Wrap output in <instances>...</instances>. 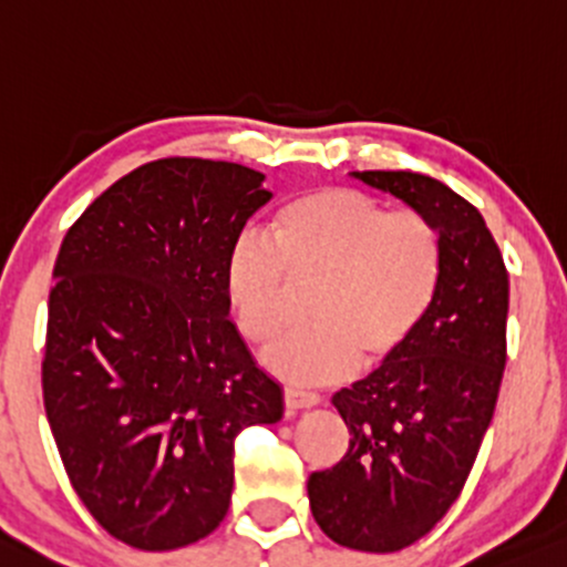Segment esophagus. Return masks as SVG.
Wrapping results in <instances>:
<instances>
[{"label":"esophagus","mask_w":567,"mask_h":567,"mask_svg":"<svg viewBox=\"0 0 567 567\" xmlns=\"http://www.w3.org/2000/svg\"><path fill=\"white\" fill-rule=\"evenodd\" d=\"M319 401L322 399L311 391H301V388H285V409H288V414L303 412V409H313Z\"/></svg>","instance_id":"1"}]
</instances>
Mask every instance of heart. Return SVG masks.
Here are the masks:
<instances>
[{"instance_id":"1","label":"heart","mask_w":567,"mask_h":567,"mask_svg":"<svg viewBox=\"0 0 567 567\" xmlns=\"http://www.w3.org/2000/svg\"><path fill=\"white\" fill-rule=\"evenodd\" d=\"M441 282L439 231L417 210H388L353 187L298 195L275 218V240L243 235L224 264L227 298L243 336H277L311 288V327L261 353L279 378L338 383L361 364H391L425 322Z\"/></svg>"}]
</instances>
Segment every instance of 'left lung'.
Segmentation results:
<instances>
[{
    "label": "left lung",
    "instance_id": "left-lung-1",
    "mask_svg": "<svg viewBox=\"0 0 567 567\" xmlns=\"http://www.w3.org/2000/svg\"><path fill=\"white\" fill-rule=\"evenodd\" d=\"M351 176L404 200L441 240L425 322L391 364L332 395L349 452L306 486L332 542L383 555L433 530L465 488L507 361L509 277L478 208L443 182L412 172Z\"/></svg>",
    "mask_w": 567,
    "mask_h": 567
}]
</instances>
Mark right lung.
<instances>
[{"instance_id":"right-lung-1","label":"right lung","mask_w":567,"mask_h":567,"mask_svg":"<svg viewBox=\"0 0 567 567\" xmlns=\"http://www.w3.org/2000/svg\"><path fill=\"white\" fill-rule=\"evenodd\" d=\"M240 163L166 158L107 187L54 261L44 409L79 499L134 549L224 520L235 439L282 420V388L229 319L224 264L271 200Z\"/></svg>"}]
</instances>
